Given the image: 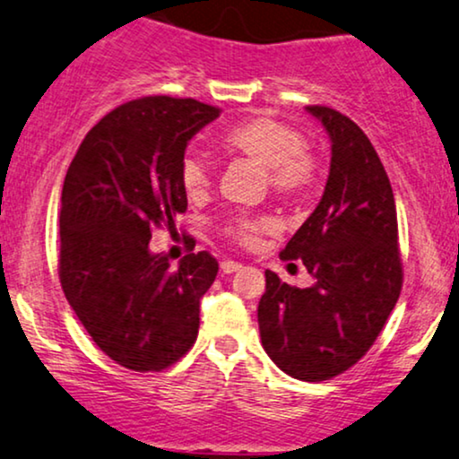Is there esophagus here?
I'll return each mask as SVG.
<instances>
[{
    "label": "esophagus",
    "mask_w": 459,
    "mask_h": 459,
    "mask_svg": "<svg viewBox=\"0 0 459 459\" xmlns=\"http://www.w3.org/2000/svg\"><path fill=\"white\" fill-rule=\"evenodd\" d=\"M220 269H222V273H235V271H241L243 264L235 263V260H222Z\"/></svg>",
    "instance_id": "34e87169"
}]
</instances>
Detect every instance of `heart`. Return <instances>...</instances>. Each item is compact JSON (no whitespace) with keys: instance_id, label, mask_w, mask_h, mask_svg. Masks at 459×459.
I'll use <instances>...</instances> for the list:
<instances>
[{"instance_id":"heart-1","label":"heart","mask_w":459,"mask_h":459,"mask_svg":"<svg viewBox=\"0 0 459 459\" xmlns=\"http://www.w3.org/2000/svg\"><path fill=\"white\" fill-rule=\"evenodd\" d=\"M224 154L254 160L266 173L273 193L288 201H300L313 193L320 182V162L316 154L305 148V139L292 125L271 116H254L226 129L218 139ZM179 184L190 199L203 196L212 186L207 167L186 156L179 165ZM275 222L266 216L235 218L224 229L237 246L254 247L264 233H271Z\"/></svg>"}]
</instances>
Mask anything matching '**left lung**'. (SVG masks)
<instances>
[{
    "label": "left lung",
    "mask_w": 459,
    "mask_h": 459,
    "mask_svg": "<svg viewBox=\"0 0 459 459\" xmlns=\"http://www.w3.org/2000/svg\"><path fill=\"white\" fill-rule=\"evenodd\" d=\"M330 135L322 201L281 249L303 260L313 286H288L264 271L258 303L264 351L283 373L326 381L351 368L384 330L403 290L392 184L364 131L326 106H307Z\"/></svg>",
    "instance_id": "obj_1"
}]
</instances>
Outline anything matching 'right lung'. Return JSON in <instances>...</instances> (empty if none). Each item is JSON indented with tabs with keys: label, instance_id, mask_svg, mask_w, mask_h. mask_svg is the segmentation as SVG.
Here are the masks:
<instances>
[{
	"label": "right lung",
	"instance_id": "1",
	"mask_svg": "<svg viewBox=\"0 0 459 459\" xmlns=\"http://www.w3.org/2000/svg\"><path fill=\"white\" fill-rule=\"evenodd\" d=\"M218 116L196 100L126 101L86 133L63 182L61 288L97 347L137 373L169 368L193 347L201 297L218 275L210 252L171 269L148 247L154 229L173 230L186 212L179 165Z\"/></svg>",
	"mask_w": 459,
	"mask_h": 459
}]
</instances>
